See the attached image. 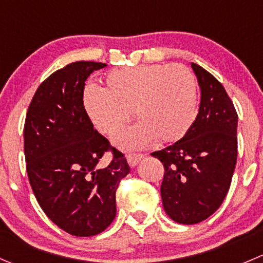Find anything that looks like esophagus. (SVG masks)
Listing matches in <instances>:
<instances>
[{
	"label": "esophagus",
	"instance_id": "1",
	"mask_svg": "<svg viewBox=\"0 0 263 263\" xmlns=\"http://www.w3.org/2000/svg\"><path fill=\"white\" fill-rule=\"evenodd\" d=\"M144 158V155L142 154H128L127 155V162H128L129 167H136L137 163L140 162V160Z\"/></svg>",
	"mask_w": 263,
	"mask_h": 263
}]
</instances>
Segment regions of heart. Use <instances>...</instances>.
<instances>
[{"label":"heart","mask_w":263,"mask_h":263,"mask_svg":"<svg viewBox=\"0 0 263 263\" xmlns=\"http://www.w3.org/2000/svg\"><path fill=\"white\" fill-rule=\"evenodd\" d=\"M104 88L87 86L82 105L99 132L113 136L131 118L140 122L116 137L124 150L141 149L159 137L163 142L182 139L195 121L198 83L181 64L136 65L105 76Z\"/></svg>","instance_id":"obj_1"}]
</instances>
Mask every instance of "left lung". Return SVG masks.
Listing matches in <instances>:
<instances>
[{
	"label": "left lung",
	"mask_w": 263,
	"mask_h": 263,
	"mask_svg": "<svg viewBox=\"0 0 263 263\" xmlns=\"http://www.w3.org/2000/svg\"><path fill=\"white\" fill-rule=\"evenodd\" d=\"M200 92L199 113L181 140L152 153L164 165L160 195L173 221L194 225L222 204L238 157V114L223 86L191 63Z\"/></svg>",
	"instance_id": "obj_1"
}]
</instances>
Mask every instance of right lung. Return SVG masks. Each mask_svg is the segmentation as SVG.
<instances>
[{
    "label": "right lung",
    "mask_w": 263,
    "mask_h": 263,
    "mask_svg": "<svg viewBox=\"0 0 263 263\" xmlns=\"http://www.w3.org/2000/svg\"><path fill=\"white\" fill-rule=\"evenodd\" d=\"M104 67L76 61L56 70L37 88L25 117L24 154L35 199L74 236L98 235L113 222L116 191L129 173L124 155L93 128L82 105L86 80ZM106 151L111 163L98 167Z\"/></svg>",
    "instance_id": "add662e5"
}]
</instances>
